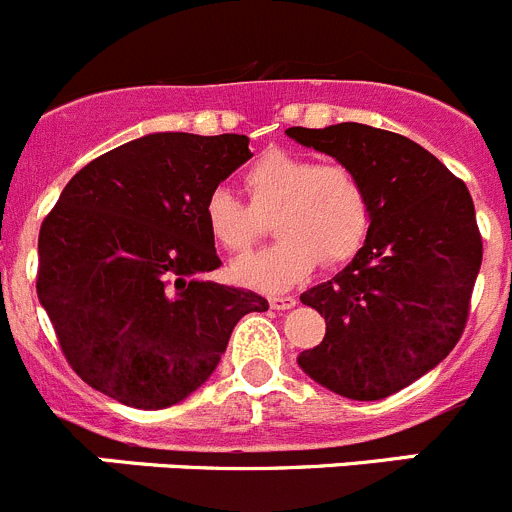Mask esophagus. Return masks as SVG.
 I'll return each instance as SVG.
<instances>
[{"mask_svg":"<svg viewBox=\"0 0 512 512\" xmlns=\"http://www.w3.org/2000/svg\"><path fill=\"white\" fill-rule=\"evenodd\" d=\"M270 308L272 310H290V308H295V298L293 295H275V298H270Z\"/></svg>","mask_w":512,"mask_h":512,"instance_id":"esophagus-1","label":"esophagus"}]
</instances>
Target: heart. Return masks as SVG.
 Wrapping results in <instances>:
<instances>
[{
    "mask_svg": "<svg viewBox=\"0 0 512 512\" xmlns=\"http://www.w3.org/2000/svg\"><path fill=\"white\" fill-rule=\"evenodd\" d=\"M250 207L229 189H214L204 202L207 232L219 250L245 255L270 217L280 240L260 255L234 262V283L262 293H283L305 280L321 260L346 265L364 247L371 204L361 176L346 164H315L290 151H267L245 174Z\"/></svg>",
    "mask_w": 512,
    "mask_h": 512,
    "instance_id": "1",
    "label": "heart"
}]
</instances>
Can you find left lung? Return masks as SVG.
<instances>
[{
  "mask_svg": "<svg viewBox=\"0 0 512 512\" xmlns=\"http://www.w3.org/2000/svg\"><path fill=\"white\" fill-rule=\"evenodd\" d=\"M285 133L351 166L371 204L364 247L300 295L326 318V338L298 364L333 394L386 399L450 356L465 331L482 262L475 204L465 181L399 133L364 123Z\"/></svg>",
  "mask_w": 512,
  "mask_h": 512,
  "instance_id": "obj_1",
  "label": "left lung"
}]
</instances>
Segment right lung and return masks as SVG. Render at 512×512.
Returning a JSON list of instances; mask_svg holds the SVG:
<instances>
[{
  "label": "right lung",
  "mask_w": 512,
  "mask_h": 512,
  "mask_svg": "<svg viewBox=\"0 0 512 512\" xmlns=\"http://www.w3.org/2000/svg\"><path fill=\"white\" fill-rule=\"evenodd\" d=\"M237 133H148L98 156L40 227L37 298L75 374L136 409H166L217 369L252 290L217 270L207 197L247 159Z\"/></svg>",
  "instance_id": "obj_1"
}]
</instances>
